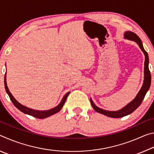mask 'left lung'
I'll use <instances>...</instances> for the list:
<instances>
[{"instance_id":"obj_1","label":"left lung","mask_w":154,"mask_h":154,"mask_svg":"<svg viewBox=\"0 0 154 154\" xmlns=\"http://www.w3.org/2000/svg\"><path fill=\"white\" fill-rule=\"evenodd\" d=\"M124 36L126 38L130 40H132L135 41V42L138 43V45L140 47V48L141 49V50L143 51V53L145 54V68H144V75H145V79L144 82H143V86L141 89L140 90L139 92L138 93L136 98H135L131 103H130L128 105H126L125 107L122 109L121 110L117 111H105L104 109L98 108V106H96L94 104L93 101L90 99L91 105H92L93 109H94L96 111H97L98 113H102L105 116H106L110 118H122V117L126 116L127 115H129L132 113L134 110L139 107L140 104H141L142 101L145 98V96L146 93L149 90L151 85V73L149 69V57H148V54L144 48L143 46L142 41L140 40V38L137 36L136 34L132 32H126L125 33Z\"/></svg>"}]
</instances>
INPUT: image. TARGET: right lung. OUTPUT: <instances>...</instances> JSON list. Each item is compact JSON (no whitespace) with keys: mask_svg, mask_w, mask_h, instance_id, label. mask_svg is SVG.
I'll list each match as a JSON object with an SVG mask.
<instances>
[{"mask_svg":"<svg viewBox=\"0 0 154 154\" xmlns=\"http://www.w3.org/2000/svg\"><path fill=\"white\" fill-rule=\"evenodd\" d=\"M5 90H6L7 93L8 94L10 99H11V102L15 105V107L19 109L20 111L23 112V113L28 114V115H30V116H33V117H35V118H38V119L46 118L49 116H52V115L58 113V112L62 108V106H63L65 101H66V100L67 96H69V93H70V92H68L66 94H65L64 98H62L61 103H60L58 106H56V107H54L52 109H50V110H48V111H37V110H34V109L28 108V107H26V106L21 105L20 103H18L17 101L15 100L14 96H12L11 92H9L8 87H7V85L6 74H5Z\"/></svg>","mask_w":154,"mask_h":154,"instance_id":"1","label":"right lung"}]
</instances>
